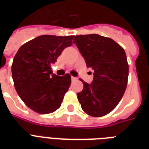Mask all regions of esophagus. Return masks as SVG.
I'll return each mask as SVG.
<instances>
[{
  "label": "esophagus",
  "instance_id": "34e87169",
  "mask_svg": "<svg viewBox=\"0 0 149 149\" xmlns=\"http://www.w3.org/2000/svg\"><path fill=\"white\" fill-rule=\"evenodd\" d=\"M71 79H72V81H75V80H77V78H76V77H71Z\"/></svg>",
  "mask_w": 149,
  "mask_h": 149
}]
</instances>
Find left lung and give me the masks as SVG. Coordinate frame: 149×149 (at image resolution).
<instances>
[{
	"label": "left lung",
	"mask_w": 149,
	"mask_h": 149,
	"mask_svg": "<svg viewBox=\"0 0 149 149\" xmlns=\"http://www.w3.org/2000/svg\"><path fill=\"white\" fill-rule=\"evenodd\" d=\"M73 43L93 70L91 84H84L77 98L85 113L102 117L115 108L127 87L128 64L125 50L113 39L97 34L74 36Z\"/></svg>",
	"instance_id": "left-lung-1"
}]
</instances>
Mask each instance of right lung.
I'll return each instance as SVG.
<instances>
[{"instance_id": "add662e5", "label": "right lung", "mask_w": 149, "mask_h": 149, "mask_svg": "<svg viewBox=\"0 0 149 149\" xmlns=\"http://www.w3.org/2000/svg\"><path fill=\"white\" fill-rule=\"evenodd\" d=\"M73 36L43 35L22 45L11 66L15 90L32 111L47 114L60 107L71 84L70 74L52 73L56 63L65 48L72 45Z\"/></svg>"}]
</instances>
